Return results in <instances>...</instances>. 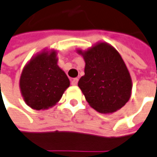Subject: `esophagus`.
<instances>
[{"label": "esophagus", "instance_id": "esophagus-1", "mask_svg": "<svg viewBox=\"0 0 157 157\" xmlns=\"http://www.w3.org/2000/svg\"><path fill=\"white\" fill-rule=\"evenodd\" d=\"M78 78H72V85H78Z\"/></svg>", "mask_w": 157, "mask_h": 157}]
</instances>
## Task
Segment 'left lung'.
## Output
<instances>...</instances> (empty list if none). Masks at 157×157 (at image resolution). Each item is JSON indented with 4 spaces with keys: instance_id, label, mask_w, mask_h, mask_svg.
I'll return each instance as SVG.
<instances>
[{
    "instance_id": "8db88e82",
    "label": "left lung",
    "mask_w": 157,
    "mask_h": 157,
    "mask_svg": "<svg viewBox=\"0 0 157 157\" xmlns=\"http://www.w3.org/2000/svg\"><path fill=\"white\" fill-rule=\"evenodd\" d=\"M78 53L85 61V75L78 85L90 106L103 113L121 109L130 99L132 84L119 52L107 43H99Z\"/></svg>"
}]
</instances>
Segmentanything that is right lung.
Returning <instances> with one entry per match:
<instances>
[{
  "mask_svg": "<svg viewBox=\"0 0 157 157\" xmlns=\"http://www.w3.org/2000/svg\"><path fill=\"white\" fill-rule=\"evenodd\" d=\"M56 52L44 51L23 69L19 87L27 105L36 110L56 105L70 85L69 78L57 65Z\"/></svg>",
  "mask_w": 157,
  "mask_h": 157,
  "instance_id": "1",
  "label": "right lung"
}]
</instances>
